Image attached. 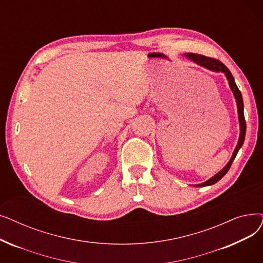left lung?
<instances>
[{
    "instance_id": "8db88e82",
    "label": "left lung",
    "mask_w": 263,
    "mask_h": 263,
    "mask_svg": "<svg viewBox=\"0 0 263 263\" xmlns=\"http://www.w3.org/2000/svg\"><path fill=\"white\" fill-rule=\"evenodd\" d=\"M184 57H186L187 59H189L190 61L197 63L198 65L208 68L210 71L216 72V73H223L224 76L227 77V81L229 83L230 89L232 90L234 99L236 101V106H237V114H238V122H239V136H238V141H237V145L235 147V149L229 160V162H228L224 167L222 170H220L218 173L216 175H214L213 177H211L209 180L202 182V184L199 185H195V187H205V186H211L216 184L217 181L220 180L226 174L228 171H229L233 160L235 159L239 148L242 147L244 140H245V134H246V122H245V117H244V103H243V98H242V93L241 91L238 90L235 82H234V78L231 74V72L228 70V67L220 61L216 60V59H212V58H208V57L202 55V54H198V53H184Z\"/></svg>"
}]
</instances>
